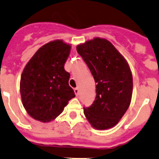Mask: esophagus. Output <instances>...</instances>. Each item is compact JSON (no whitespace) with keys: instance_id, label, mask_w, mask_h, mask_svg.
I'll return each instance as SVG.
<instances>
[{"instance_id":"esophagus-1","label":"esophagus","mask_w":159,"mask_h":159,"mask_svg":"<svg viewBox=\"0 0 159 159\" xmlns=\"http://www.w3.org/2000/svg\"><path fill=\"white\" fill-rule=\"evenodd\" d=\"M74 92H75V95H76V96H78L79 93H80V90H79L78 88H75L74 89Z\"/></svg>"}]
</instances>
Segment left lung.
Instances as JSON below:
<instances>
[{"mask_svg": "<svg viewBox=\"0 0 159 159\" xmlns=\"http://www.w3.org/2000/svg\"><path fill=\"white\" fill-rule=\"evenodd\" d=\"M96 83V98L84 112L97 129L113 127L130 105L133 76L123 56L111 42L95 37L76 47Z\"/></svg>", "mask_w": 159, "mask_h": 159, "instance_id": "obj_1", "label": "left lung"}]
</instances>
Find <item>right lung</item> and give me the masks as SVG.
I'll return each mask as SVG.
<instances>
[{
	"label": "right lung",
	"instance_id": "right-lung-1",
	"mask_svg": "<svg viewBox=\"0 0 159 159\" xmlns=\"http://www.w3.org/2000/svg\"><path fill=\"white\" fill-rule=\"evenodd\" d=\"M71 45L62 40L42 46L25 66L21 75L20 93L27 113L48 122L64 110L75 93L69 85L70 74L64 69Z\"/></svg>",
	"mask_w": 159,
	"mask_h": 159
}]
</instances>
